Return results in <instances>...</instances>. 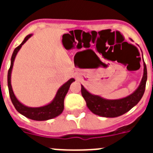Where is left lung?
Instances as JSON below:
<instances>
[{
    "label": "left lung",
    "instance_id": "obj_1",
    "mask_svg": "<svg viewBox=\"0 0 153 153\" xmlns=\"http://www.w3.org/2000/svg\"><path fill=\"white\" fill-rule=\"evenodd\" d=\"M144 73L141 83L137 90L131 95L120 100H106L99 96L93 95L81 85V93L86 102V106L94 114L103 117H117L129 111L140 102L146 89L147 69L144 63Z\"/></svg>",
    "mask_w": 153,
    "mask_h": 153
}]
</instances>
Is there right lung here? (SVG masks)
<instances>
[{"mask_svg": "<svg viewBox=\"0 0 153 153\" xmlns=\"http://www.w3.org/2000/svg\"><path fill=\"white\" fill-rule=\"evenodd\" d=\"M32 36V34H29L24 38L23 42L17 47H16L13 51V54L11 56V63H10V67L8 70L7 74V85L8 90H9V94H10V100L14 106L15 109L17 112L21 114L24 115L27 118H29L30 120H36V121H43V120H51V119L55 118L60 114H61L64 108V98L67 95L70 88V84L75 81L74 78L69 79L67 83H65L63 86L58 90L56 96H55L53 100L49 103L48 105L41 106V107H28V106H24L21 102L18 101L16 98L15 95L13 94V90H12L11 83H10V76H11L12 68H13V61L15 59V56L17 55L19 50L21 49L23 44L28 40V39Z\"/></svg>", "mask_w": 153, "mask_h": 153, "instance_id": "add662e5", "label": "right lung"}]
</instances>
